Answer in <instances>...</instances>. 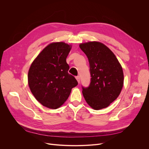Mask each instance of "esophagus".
Wrapping results in <instances>:
<instances>
[{"label": "esophagus", "instance_id": "obj_1", "mask_svg": "<svg viewBox=\"0 0 149 149\" xmlns=\"http://www.w3.org/2000/svg\"><path fill=\"white\" fill-rule=\"evenodd\" d=\"M75 79H77L78 83H80V77L79 76H77V77H75Z\"/></svg>", "mask_w": 149, "mask_h": 149}]
</instances>
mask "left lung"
<instances>
[{
  "mask_svg": "<svg viewBox=\"0 0 149 149\" xmlns=\"http://www.w3.org/2000/svg\"><path fill=\"white\" fill-rule=\"evenodd\" d=\"M80 48L88 58L91 81L83 88V95L90 107L100 110L108 107L121 92L124 84L122 66L113 52L103 43L88 42Z\"/></svg>",
  "mask_w": 149,
  "mask_h": 149,
  "instance_id": "obj_1",
  "label": "left lung"
}]
</instances>
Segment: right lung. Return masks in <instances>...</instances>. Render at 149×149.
Segmentation results:
<instances>
[{
    "label": "right lung",
    "mask_w": 149,
    "mask_h": 149,
    "mask_svg": "<svg viewBox=\"0 0 149 149\" xmlns=\"http://www.w3.org/2000/svg\"><path fill=\"white\" fill-rule=\"evenodd\" d=\"M71 48V45L65 42H52L30 66L28 86L36 99L45 107L56 109L61 106L78 84L75 77L68 73L66 58Z\"/></svg>",
    "instance_id": "add662e5"
}]
</instances>
